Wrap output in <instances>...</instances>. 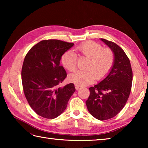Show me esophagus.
<instances>
[{"instance_id":"obj_1","label":"esophagus","mask_w":148,"mask_h":148,"mask_svg":"<svg viewBox=\"0 0 148 148\" xmlns=\"http://www.w3.org/2000/svg\"><path fill=\"white\" fill-rule=\"evenodd\" d=\"M75 88H76V90H78L80 89V87L79 86H77V85H75Z\"/></svg>"}]
</instances>
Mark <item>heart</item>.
<instances>
[{
	"label": "heart",
	"instance_id": "b5f03b06",
	"mask_svg": "<svg viewBox=\"0 0 148 148\" xmlns=\"http://www.w3.org/2000/svg\"><path fill=\"white\" fill-rule=\"evenodd\" d=\"M75 50L80 55L89 58L87 71H77L69 76L70 81L77 86H84L96 79H101L108 74L114 62V55L111 49L103 48L101 44L87 41L77 46ZM61 62L68 71L73 72L77 67V57L73 51H66L62 54Z\"/></svg>",
	"mask_w": 148,
	"mask_h": 148
}]
</instances>
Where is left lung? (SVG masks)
I'll use <instances>...</instances> for the list:
<instances>
[{
	"instance_id": "1",
	"label": "left lung",
	"mask_w": 148,
	"mask_h": 148,
	"mask_svg": "<svg viewBox=\"0 0 148 148\" xmlns=\"http://www.w3.org/2000/svg\"><path fill=\"white\" fill-rule=\"evenodd\" d=\"M114 55V62L108 76L98 84L89 87L86 103L89 113L103 121L111 119L123 108L131 92L132 71L125 51L113 42L101 38Z\"/></svg>"
}]
</instances>
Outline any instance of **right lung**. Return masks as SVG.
<instances>
[{"instance_id":"obj_1","label":"right lung","mask_w":148,"mask_h":148,"mask_svg":"<svg viewBox=\"0 0 148 148\" xmlns=\"http://www.w3.org/2000/svg\"><path fill=\"white\" fill-rule=\"evenodd\" d=\"M73 46L59 40H44L31 47L25 57L21 70L25 96L32 109L44 118L61 115L76 91L72 83L58 87L67 76L60 65L61 57Z\"/></svg>"}]
</instances>
